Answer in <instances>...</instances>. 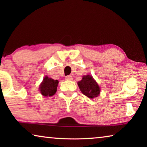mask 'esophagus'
Here are the masks:
<instances>
[{
  "label": "esophagus",
  "instance_id": "34e87169",
  "mask_svg": "<svg viewBox=\"0 0 147 147\" xmlns=\"http://www.w3.org/2000/svg\"><path fill=\"white\" fill-rule=\"evenodd\" d=\"M65 79L67 80H72L73 79V76H72L69 75V76H67L65 77Z\"/></svg>",
  "mask_w": 147,
  "mask_h": 147
}]
</instances>
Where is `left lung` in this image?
Wrapping results in <instances>:
<instances>
[{"label": "left lung", "mask_w": 147, "mask_h": 147, "mask_svg": "<svg viewBox=\"0 0 147 147\" xmlns=\"http://www.w3.org/2000/svg\"><path fill=\"white\" fill-rule=\"evenodd\" d=\"M78 85L82 93L89 98L97 97L100 93V87L90 74L83 76Z\"/></svg>", "instance_id": "left-lung-1"}]
</instances>
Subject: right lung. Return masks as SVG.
Returning a JSON list of instances; mask_svg holds the SVG:
<instances>
[{"instance_id": "add662e5", "label": "right lung", "mask_w": 147, "mask_h": 147, "mask_svg": "<svg viewBox=\"0 0 147 147\" xmlns=\"http://www.w3.org/2000/svg\"><path fill=\"white\" fill-rule=\"evenodd\" d=\"M59 82L46 76L39 86V91L44 96H51L56 93Z\"/></svg>"}]
</instances>
